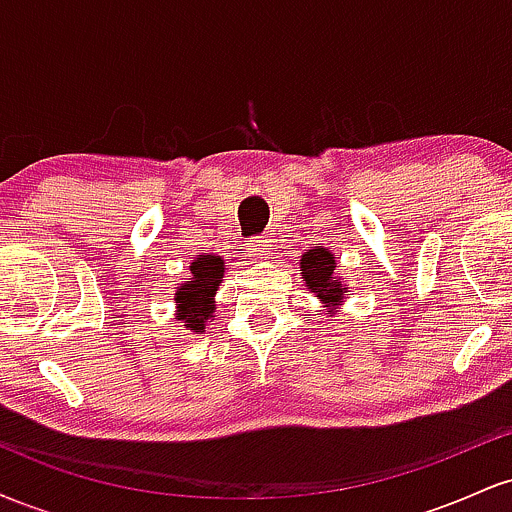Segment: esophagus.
<instances>
[{"instance_id": "esophagus-1", "label": "esophagus", "mask_w": 512, "mask_h": 512, "mask_svg": "<svg viewBox=\"0 0 512 512\" xmlns=\"http://www.w3.org/2000/svg\"><path fill=\"white\" fill-rule=\"evenodd\" d=\"M248 250L252 257H269L274 255V238L272 233H267V236H255L248 243Z\"/></svg>"}]
</instances>
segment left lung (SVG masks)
<instances>
[{"label":"left lung","mask_w":512,"mask_h":512,"mask_svg":"<svg viewBox=\"0 0 512 512\" xmlns=\"http://www.w3.org/2000/svg\"><path fill=\"white\" fill-rule=\"evenodd\" d=\"M301 274L305 284L313 289V293L327 303H337L342 298V284L334 279V257L325 248L308 250L301 260Z\"/></svg>","instance_id":"1"}]
</instances>
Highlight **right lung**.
I'll use <instances>...</instances> for the list:
<instances>
[{"mask_svg": "<svg viewBox=\"0 0 512 512\" xmlns=\"http://www.w3.org/2000/svg\"><path fill=\"white\" fill-rule=\"evenodd\" d=\"M190 272L192 281L175 293V303L180 308L178 320H185L190 330L202 332L204 322L214 313V293L219 291L223 279V260L214 255H199Z\"/></svg>", "mask_w": 512, "mask_h": 512, "instance_id": "add662e5", "label": "right lung"}]
</instances>
